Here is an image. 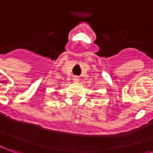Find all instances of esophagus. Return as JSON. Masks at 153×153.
Masks as SVG:
<instances>
[{
  "label": "esophagus",
  "mask_w": 153,
  "mask_h": 153,
  "mask_svg": "<svg viewBox=\"0 0 153 153\" xmlns=\"http://www.w3.org/2000/svg\"><path fill=\"white\" fill-rule=\"evenodd\" d=\"M73 81H74V82H78L79 81V78H78V77H76V76H74V78H73Z\"/></svg>",
  "instance_id": "34e87169"
}]
</instances>
